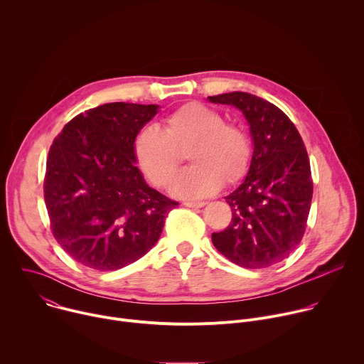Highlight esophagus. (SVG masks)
I'll return each mask as SVG.
<instances>
[{
    "instance_id": "esophagus-1",
    "label": "esophagus",
    "mask_w": 364,
    "mask_h": 364,
    "mask_svg": "<svg viewBox=\"0 0 364 364\" xmlns=\"http://www.w3.org/2000/svg\"><path fill=\"white\" fill-rule=\"evenodd\" d=\"M186 207H191V209H200V207L205 205L204 201H184L183 203Z\"/></svg>"
}]
</instances>
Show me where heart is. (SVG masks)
I'll return each mask as SVG.
<instances>
[{
	"mask_svg": "<svg viewBox=\"0 0 364 364\" xmlns=\"http://www.w3.org/2000/svg\"><path fill=\"white\" fill-rule=\"evenodd\" d=\"M134 159L155 187H167L180 170L184 154L193 164L180 174L171 191L183 198H201L239 183L252 160L247 132L225 122L213 108L191 102L171 112L163 131L141 129L132 144Z\"/></svg>",
	"mask_w": 364,
	"mask_h": 364,
	"instance_id": "b5f03b06",
	"label": "heart"
}]
</instances>
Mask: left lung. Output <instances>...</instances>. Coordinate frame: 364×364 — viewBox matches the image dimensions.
Instances as JSON below:
<instances>
[{
  "mask_svg": "<svg viewBox=\"0 0 364 364\" xmlns=\"http://www.w3.org/2000/svg\"><path fill=\"white\" fill-rule=\"evenodd\" d=\"M239 108L250 125L253 155L245 181L226 198L230 225L212 235L233 264L262 269L279 264L302 240L313 198L306 149L292 121L274 103L246 92L209 96Z\"/></svg>",
  "mask_w": 364,
  "mask_h": 364,
  "instance_id": "8db88e82",
  "label": "left lung"
}]
</instances>
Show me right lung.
Here are the masks:
<instances>
[{
	"instance_id": "add662e5",
	"label": "right lung",
	"mask_w": 364,
	"mask_h": 364,
	"mask_svg": "<svg viewBox=\"0 0 364 364\" xmlns=\"http://www.w3.org/2000/svg\"><path fill=\"white\" fill-rule=\"evenodd\" d=\"M157 105L114 102L79 114L50 146L44 201L58 243L76 262L117 271L144 256L177 201L151 188L132 144Z\"/></svg>"
}]
</instances>
